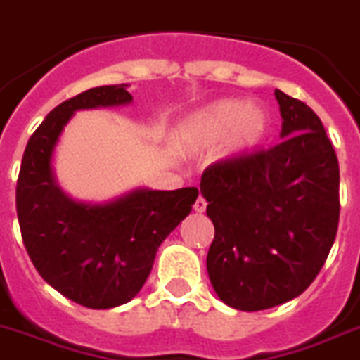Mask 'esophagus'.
<instances>
[{
  "label": "esophagus",
  "instance_id": "1",
  "mask_svg": "<svg viewBox=\"0 0 360 360\" xmlns=\"http://www.w3.org/2000/svg\"><path fill=\"white\" fill-rule=\"evenodd\" d=\"M205 209H207V201H205V198H198V200H195V203H194V210L195 212H205Z\"/></svg>",
  "mask_w": 360,
  "mask_h": 360
}]
</instances>
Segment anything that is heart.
<instances>
[{"instance_id": "1", "label": "heart", "mask_w": 360, "mask_h": 360, "mask_svg": "<svg viewBox=\"0 0 360 360\" xmlns=\"http://www.w3.org/2000/svg\"><path fill=\"white\" fill-rule=\"evenodd\" d=\"M188 133L200 142L212 144L229 131L227 150L244 153L262 142L268 133V116L261 107L240 99H221L195 112L186 124Z\"/></svg>"}]
</instances>
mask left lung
I'll use <instances>...</instances> for the list:
<instances>
[{"instance_id": "8db88e82", "label": "left lung", "mask_w": 360, "mask_h": 360, "mask_svg": "<svg viewBox=\"0 0 360 360\" xmlns=\"http://www.w3.org/2000/svg\"><path fill=\"white\" fill-rule=\"evenodd\" d=\"M281 142L210 165L200 190L214 240L210 283L238 311H264L309 288L331 251L340 216V170L322 120L276 90Z\"/></svg>"}]
</instances>
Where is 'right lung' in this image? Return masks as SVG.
Listing matches in <instances>:
<instances>
[{
    "label": "right lung",
    "mask_w": 360,
    "mask_h": 360,
    "mask_svg": "<svg viewBox=\"0 0 360 360\" xmlns=\"http://www.w3.org/2000/svg\"><path fill=\"white\" fill-rule=\"evenodd\" d=\"M125 86H96L57 105L31 134L16 183L29 259L44 281L89 309L124 305L139 294L159 246L198 198L195 186L142 188L105 205H86L55 185L51 155L72 114L129 103L133 96Z\"/></svg>",
    "instance_id": "right-lung-1"
}]
</instances>
